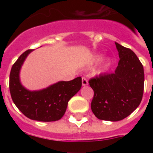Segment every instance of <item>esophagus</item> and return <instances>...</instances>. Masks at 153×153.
Masks as SVG:
<instances>
[{"instance_id": "esophagus-1", "label": "esophagus", "mask_w": 153, "mask_h": 153, "mask_svg": "<svg viewBox=\"0 0 153 153\" xmlns=\"http://www.w3.org/2000/svg\"><path fill=\"white\" fill-rule=\"evenodd\" d=\"M82 84H83V86H87V85L88 84V79H87L85 77H83V78H82Z\"/></svg>"}]
</instances>
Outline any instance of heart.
<instances>
[{
	"label": "heart",
	"mask_w": 153,
	"mask_h": 153,
	"mask_svg": "<svg viewBox=\"0 0 153 153\" xmlns=\"http://www.w3.org/2000/svg\"><path fill=\"white\" fill-rule=\"evenodd\" d=\"M101 58L102 57L100 56H97L95 57V59H94V63H97V62H98V61H100V60H101ZM110 65V60H106L105 61H104V63H103L102 66L101 67V69H100V71H102V70H106L107 67L109 66Z\"/></svg>",
	"instance_id": "b5f03b06"
}]
</instances>
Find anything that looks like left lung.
Listing matches in <instances>:
<instances>
[{
  "mask_svg": "<svg viewBox=\"0 0 153 153\" xmlns=\"http://www.w3.org/2000/svg\"><path fill=\"white\" fill-rule=\"evenodd\" d=\"M118 66L113 74H104L88 81L94 96L91 109L97 118L119 121L131 114L141 102L144 86L143 66L130 49L115 42Z\"/></svg>",
  "mask_w": 153,
  "mask_h": 153,
  "instance_id": "8db88e82",
  "label": "left lung"
}]
</instances>
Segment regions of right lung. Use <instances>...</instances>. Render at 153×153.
<instances>
[{
    "mask_svg": "<svg viewBox=\"0 0 153 153\" xmlns=\"http://www.w3.org/2000/svg\"><path fill=\"white\" fill-rule=\"evenodd\" d=\"M32 51H25L12 66L10 74L11 98L18 109L28 118L38 121H56L62 118L68 102L80 90L82 79L77 77L70 81H60L38 91L26 89L20 83L19 71Z\"/></svg>",
    "mask_w": 153,
    "mask_h": 153,
    "instance_id": "obj_1",
    "label": "right lung"
}]
</instances>
